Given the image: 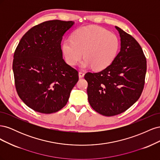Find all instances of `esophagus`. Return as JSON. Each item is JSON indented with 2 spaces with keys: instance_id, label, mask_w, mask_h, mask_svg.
<instances>
[{
  "instance_id": "obj_1",
  "label": "esophagus",
  "mask_w": 160,
  "mask_h": 160,
  "mask_svg": "<svg viewBox=\"0 0 160 160\" xmlns=\"http://www.w3.org/2000/svg\"><path fill=\"white\" fill-rule=\"evenodd\" d=\"M84 75H85V73H84L83 72H81V71L79 72V78H83V77H84Z\"/></svg>"
}]
</instances>
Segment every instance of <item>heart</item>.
Listing matches in <instances>:
<instances>
[{
    "label": "heart",
    "instance_id": "obj_1",
    "mask_svg": "<svg viewBox=\"0 0 160 160\" xmlns=\"http://www.w3.org/2000/svg\"><path fill=\"white\" fill-rule=\"evenodd\" d=\"M119 40L115 35L98 26L90 25L77 29L62 42V50L67 64L75 65L82 57V68L92 66L102 70L113 62L119 50Z\"/></svg>",
    "mask_w": 160,
    "mask_h": 160
}]
</instances>
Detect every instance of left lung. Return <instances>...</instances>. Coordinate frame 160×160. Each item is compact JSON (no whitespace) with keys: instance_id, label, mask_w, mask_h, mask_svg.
Here are the masks:
<instances>
[{"instance_id":"1","label":"left lung","mask_w":160,"mask_h":160,"mask_svg":"<svg viewBox=\"0 0 160 160\" xmlns=\"http://www.w3.org/2000/svg\"><path fill=\"white\" fill-rule=\"evenodd\" d=\"M121 38V49L111 64L100 72L85 75L91 108L105 116L122 113L141 96L147 61L141 46L122 28L115 27Z\"/></svg>"}]
</instances>
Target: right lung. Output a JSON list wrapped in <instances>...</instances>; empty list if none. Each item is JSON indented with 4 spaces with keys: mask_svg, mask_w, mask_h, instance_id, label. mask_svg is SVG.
<instances>
[{
    "mask_svg": "<svg viewBox=\"0 0 160 160\" xmlns=\"http://www.w3.org/2000/svg\"><path fill=\"white\" fill-rule=\"evenodd\" d=\"M72 21L52 20L28 30L14 53L12 70L19 98L37 112L55 113L66 105L78 71L62 59L61 42Z\"/></svg>",
    "mask_w": 160,
    "mask_h": 160,
    "instance_id": "add662e5",
    "label": "right lung"
}]
</instances>
